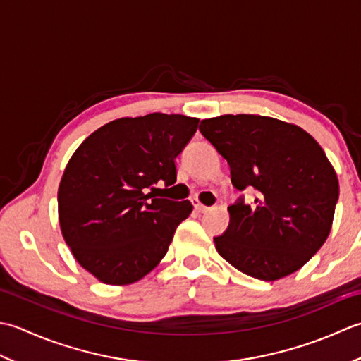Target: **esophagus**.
I'll list each match as a JSON object with an SVG mask.
<instances>
[{"mask_svg":"<svg viewBox=\"0 0 361 361\" xmlns=\"http://www.w3.org/2000/svg\"><path fill=\"white\" fill-rule=\"evenodd\" d=\"M193 205H195V209H196L197 212H201V213H204V212H207V210H209V207H205V205H204V204H201V202L197 201V200H195V201H193Z\"/></svg>","mask_w":361,"mask_h":361,"instance_id":"1","label":"esophagus"}]
</instances>
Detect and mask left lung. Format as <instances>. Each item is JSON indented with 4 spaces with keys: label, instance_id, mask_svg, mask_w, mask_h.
Listing matches in <instances>:
<instances>
[{
    "label": "left lung",
    "instance_id": "left-lung-1",
    "mask_svg": "<svg viewBox=\"0 0 361 361\" xmlns=\"http://www.w3.org/2000/svg\"><path fill=\"white\" fill-rule=\"evenodd\" d=\"M201 134L231 166L232 185L254 190L231 205L229 227L215 237L218 254L260 281L288 276L324 245L340 195L318 142L296 124L262 115L202 120Z\"/></svg>",
    "mask_w": 361,
    "mask_h": 361
}]
</instances>
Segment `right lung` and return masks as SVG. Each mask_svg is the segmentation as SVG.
<instances>
[{
    "label": "right lung",
    "instance_id": "1",
    "mask_svg": "<svg viewBox=\"0 0 361 361\" xmlns=\"http://www.w3.org/2000/svg\"><path fill=\"white\" fill-rule=\"evenodd\" d=\"M197 118L149 114L114 120L73 154L57 191L59 223L78 263L107 285H129L157 267L193 210L190 201L146 195L176 182L174 159Z\"/></svg>",
    "mask_w": 361,
    "mask_h": 361
}]
</instances>
